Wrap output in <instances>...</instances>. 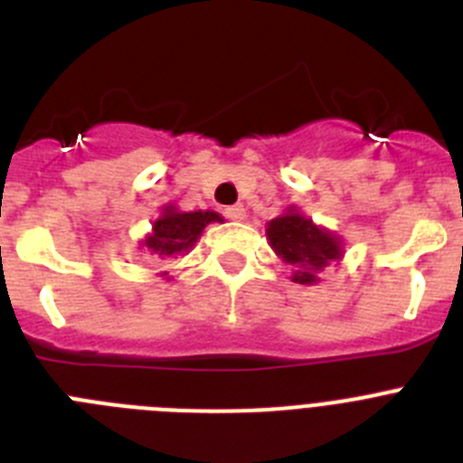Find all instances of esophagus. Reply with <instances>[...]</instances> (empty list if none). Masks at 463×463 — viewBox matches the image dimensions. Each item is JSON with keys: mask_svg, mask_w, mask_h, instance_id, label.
I'll use <instances>...</instances> for the list:
<instances>
[{"mask_svg": "<svg viewBox=\"0 0 463 463\" xmlns=\"http://www.w3.org/2000/svg\"><path fill=\"white\" fill-rule=\"evenodd\" d=\"M224 215H227L229 220H236V222H239V220L245 218V208L241 206V203H236V206H227L224 208Z\"/></svg>", "mask_w": 463, "mask_h": 463, "instance_id": "obj_1", "label": "esophagus"}]
</instances>
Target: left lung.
<instances>
[{"instance_id": "obj_1", "label": "left lung", "mask_w": 463, "mask_h": 463, "mask_svg": "<svg viewBox=\"0 0 463 463\" xmlns=\"http://www.w3.org/2000/svg\"><path fill=\"white\" fill-rule=\"evenodd\" d=\"M267 236L278 257H282L288 264L301 267V271L294 273V280L304 282V285L315 282L317 269L326 267L331 260L341 257L338 239H334L325 229L315 227L308 218L294 211L271 220Z\"/></svg>"}]
</instances>
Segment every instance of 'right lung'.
Segmentation results:
<instances>
[{"label": "right lung", "mask_w": 463, "mask_h": 463, "mask_svg": "<svg viewBox=\"0 0 463 463\" xmlns=\"http://www.w3.org/2000/svg\"><path fill=\"white\" fill-rule=\"evenodd\" d=\"M215 220L222 222L218 213L213 211L178 213L174 208H166L165 215L153 224V236L146 239V248L162 260L190 250L194 241L202 236L203 227L208 222H215Z\"/></svg>", "instance_id": "right-lung-1"}]
</instances>
